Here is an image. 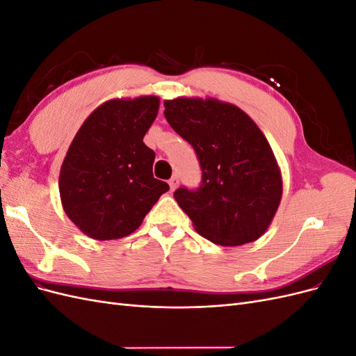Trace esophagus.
<instances>
[{
  "label": "esophagus",
  "mask_w": 356,
  "mask_h": 356,
  "mask_svg": "<svg viewBox=\"0 0 356 356\" xmlns=\"http://www.w3.org/2000/svg\"><path fill=\"white\" fill-rule=\"evenodd\" d=\"M178 184H179V179H178L177 175H174V177H172V178L169 179V187H170L172 191H174V190L178 187Z\"/></svg>",
  "instance_id": "34e87169"
}]
</instances>
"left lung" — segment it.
<instances>
[{"label": "left lung", "instance_id": "left-lung-1", "mask_svg": "<svg viewBox=\"0 0 356 356\" xmlns=\"http://www.w3.org/2000/svg\"><path fill=\"white\" fill-rule=\"evenodd\" d=\"M165 117L200 163V187L174 193L196 232L222 246L257 241L282 197L281 170L263 132L239 106L212 98L165 101Z\"/></svg>", "mask_w": 356, "mask_h": 356}]
</instances>
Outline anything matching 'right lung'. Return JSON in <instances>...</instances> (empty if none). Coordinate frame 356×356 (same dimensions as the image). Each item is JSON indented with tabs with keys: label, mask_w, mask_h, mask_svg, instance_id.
Returning <instances> with one entry per match:
<instances>
[{
	"label": "right lung",
	"mask_w": 356,
	"mask_h": 356,
	"mask_svg": "<svg viewBox=\"0 0 356 356\" xmlns=\"http://www.w3.org/2000/svg\"><path fill=\"white\" fill-rule=\"evenodd\" d=\"M157 111V96L111 99L74 136L59 193L68 218L89 238L111 241L134 233L169 190L153 177L156 154L143 141Z\"/></svg>",
	"instance_id": "add662e5"
}]
</instances>
